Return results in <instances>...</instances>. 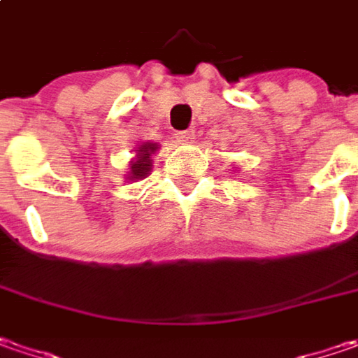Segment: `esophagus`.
<instances>
[{
	"label": "esophagus",
	"instance_id": "34e87169",
	"mask_svg": "<svg viewBox=\"0 0 358 358\" xmlns=\"http://www.w3.org/2000/svg\"><path fill=\"white\" fill-rule=\"evenodd\" d=\"M176 140L182 144H192L196 140L194 130H184V132H176Z\"/></svg>",
	"mask_w": 358,
	"mask_h": 358
}]
</instances>
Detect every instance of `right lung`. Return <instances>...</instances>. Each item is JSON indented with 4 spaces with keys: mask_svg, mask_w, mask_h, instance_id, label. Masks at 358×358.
I'll use <instances>...</instances> for the list:
<instances>
[{
    "mask_svg": "<svg viewBox=\"0 0 358 358\" xmlns=\"http://www.w3.org/2000/svg\"><path fill=\"white\" fill-rule=\"evenodd\" d=\"M160 150V146L156 142H142L138 148L134 150V158L130 162V172L126 180H132V182H138V180H144L146 176H150L152 172V156Z\"/></svg>",
    "mask_w": 358,
    "mask_h": 358,
    "instance_id": "right-lung-1",
    "label": "right lung"
}]
</instances>
